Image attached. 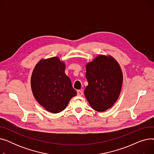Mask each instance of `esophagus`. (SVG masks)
I'll return each mask as SVG.
<instances>
[{
	"instance_id": "obj_1",
	"label": "esophagus",
	"mask_w": 154,
	"mask_h": 154,
	"mask_svg": "<svg viewBox=\"0 0 154 154\" xmlns=\"http://www.w3.org/2000/svg\"><path fill=\"white\" fill-rule=\"evenodd\" d=\"M77 95H79V96H81L83 94V92L80 90H78L77 91Z\"/></svg>"
}]
</instances>
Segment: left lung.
<instances>
[{"label":"left lung","mask_w":154,"mask_h":154,"mask_svg":"<svg viewBox=\"0 0 154 154\" xmlns=\"http://www.w3.org/2000/svg\"><path fill=\"white\" fill-rule=\"evenodd\" d=\"M88 85L85 96L93 109L103 112L117 101L123 82L122 70L118 62L108 55H99L86 65Z\"/></svg>","instance_id":"1"}]
</instances>
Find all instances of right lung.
<instances>
[{
    "label": "right lung",
    "instance_id": "obj_1",
    "mask_svg": "<svg viewBox=\"0 0 154 154\" xmlns=\"http://www.w3.org/2000/svg\"><path fill=\"white\" fill-rule=\"evenodd\" d=\"M65 69V63L54 57L40 60L32 72L31 88L35 99L54 114L63 110L70 100L77 95Z\"/></svg>",
    "mask_w": 154,
    "mask_h": 154
}]
</instances>
